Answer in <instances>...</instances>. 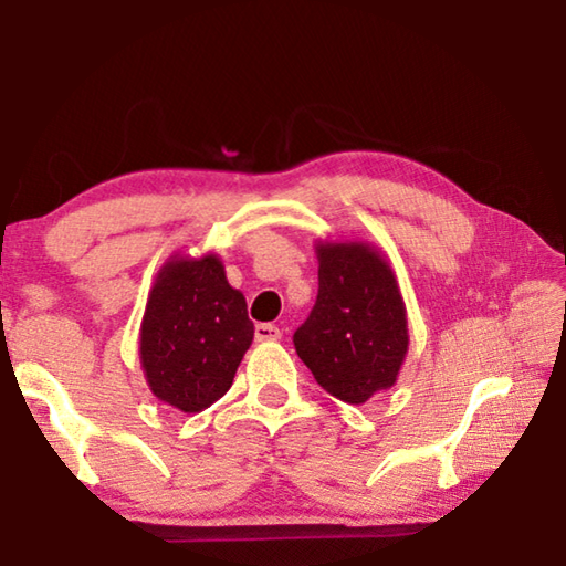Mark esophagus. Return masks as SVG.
<instances>
[{
	"label": "esophagus",
	"mask_w": 566,
	"mask_h": 566,
	"mask_svg": "<svg viewBox=\"0 0 566 566\" xmlns=\"http://www.w3.org/2000/svg\"><path fill=\"white\" fill-rule=\"evenodd\" d=\"M254 337H256V342H276L282 337V332H280V327H274V324H256Z\"/></svg>",
	"instance_id": "34e87169"
}]
</instances>
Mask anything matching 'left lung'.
I'll use <instances>...</instances> for the list:
<instances>
[{
    "label": "left lung",
    "instance_id": "obj_1",
    "mask_svg": "<svg viewBox=\"0 0 566 566\" xmlns=\"http://www.w3.org/2000/svg\"><path fill=\"white\" fill-rule=\"evenodd\" d=\"M319 292L294 349L322 389L364 405L397 381L409 349L391 264L364 242H319Z\"/></svg>",
    "mask_w": 566,
    "mask_h": 566
}]
</instances>
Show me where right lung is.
Instances as JSON below:
<instances>
[{
  "label": "right lung",
  "mask_w": 566,
  "mask_h": 566,
  "mask_svg": "<svg viewBox=\"0 0 566 566\" xmlns=\"http://www.w3.org/2000/svg\"><path fill=\"white\" fill-rule=\"evenodd\" d=\"M252 339L244 294L229 286L217 254H175L161 266L139 332V359L159 401L187 415L214 405Z\"/></svg>",
  "instance_id": "obj_1"
}]
</instances>
